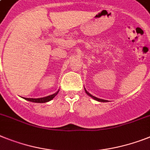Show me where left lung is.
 I'll return each instance as SVG.
<instances>
[{
    "label": "left lung",
    "instance_id": "1",
    "mask_svg": "<svg viewBox=\"0 0 150 150\" xmlns=\"http://www.w3.org/2000/svg\"><path fill=\"white\" fill-rule=\"evenodd\" d=\"M85 92H86V94H88V95H89V96H90V97H91V98H92L93 99H94V100H98V101H100V102H107L106 100H103V99L98 98H96V97L93 96V95H91V94H89V93L88 92V91H87L86 90H85Z\"/></svg>",
    "mask_w": 150,
    "mask_h": 150
}]
</instances>
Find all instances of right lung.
I'll use <instances>...</instances> for the list:
<instances>
[{"instance_id": "add662e5", "label": "right lung", "mask_w": 150, "mask_h": 150, "mask_svg": "<svg viewBox=\"0 0 150 150\" xmlns=\"http://www.w3.org/2000/svg\"><path fill=\"white\" fill-rule=\"evenodd\" d=\"M59 93V91L57 92H56L55 94H51V95H49L47 97H44V98H23L25 100H29V101H31V102L34 103H46L51 100L52 99H53L57 95V94Z\"/></svg>"}]
</instances>
